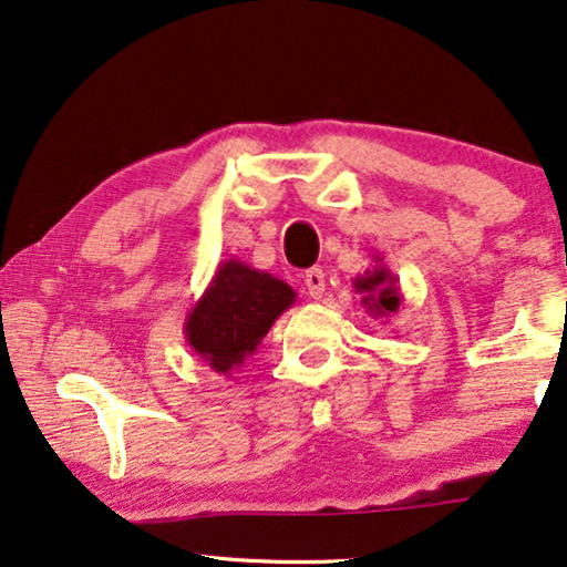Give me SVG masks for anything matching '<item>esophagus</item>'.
<instances>
[{"mask_svg": "<svg viewBox=\"0 0 567 567\" xmlns=\"http://www.w3.org/2000/svg\"><path fill=\"white\" fill-rule=\"evenodd\" d=\"M303 286H307V293L311 299H322L324 289H327V278L322 268H309L303 274Z\"/></svg>", "mask_w": 567, "mask_h": 567, "instance_id": "esophagus-1", "label": "esophagus"}]
</instances>
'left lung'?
<instances>
[{"instance_id":"left-lung-1","label":"left lung","mask_w":567,"mask_h":567,"mask_svg":"<svg viewBox=\"0 0 567 567\" xmlns=\"http://www.w3.org/2000/svg\"><path fill=\"white\" fill-rule=\"evenodd\" d=\"M373 264L365 270L363 276H355V291L360 293V303H363L368 315L373 319L381 317V319H389L393 315H399V307L401 301H404V293H401V286H399V278L391 274L389 266L383 264L381 256H373Z\"/></svg>"}]
</instances>
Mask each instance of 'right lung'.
Masks as SVG:
<instances>
[{
  "label": "right lung",
  "mask_w": 567,
  "mask_h": 567,
  "mask_svg": "<svg viewBox=\"0 0 567 567\" xmlns=\"http://www.w3.org/2000/svg\"><path fill=\"white\" fill-rule=\"evenodd\" d=\"M297 293L281 278L229 258L217 266L207 289L188 309L184 334L188 348L219 375L237 371Z\"/></svg>",
  "instance_id": "obj_1"
}]
</instances>
